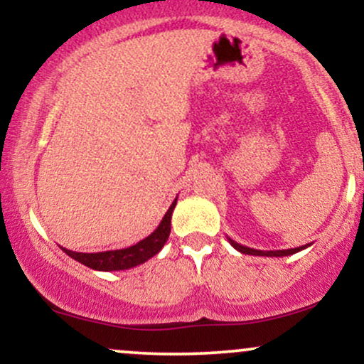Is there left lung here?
I'll return each mask as SVG.
<instances>
[{"label":"left lung","instance_id":"8db88e82","mask_svg":"<svg viewBox=\"0 0 364 364\" xmlns=\"http://www.w3.org/2000/svg\"><path fill=\"white\" fill-rule=\"evenodd\" d=\"M228 241L231 243L232 248H236L240 253H245V255H255V257H287V255H294L298 252H301V250L308 248L310 245H304V246H299V248H291V250H270V252H263V250H255V248H248V246H243L240 243H236L235 240H231V237H228Z\"/></svg>","mask_w":364,"mask_h":364}]
</instances>
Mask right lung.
I'll use <instances>...</instances> for the list:
<instances>
[{"label":"right lung","mask_w":364,"mask_h":364,"mask_svg":"<svg viewBox=\"0 0 364 364\" xmlns=\"http://www.w3.org/2000/svg\"><path fill=\"white\" fill-rule=\"evenodd\" d=\"M178 196L174 198V202L171 203V207L166 212V215L162 217L161 224L157 225L156 231L152 235H149L145 240L139 241L136 245L128 246V248L121 250H109V252H97V253H82V252H72V250H66L60 246L68 257H72L73 260L83 263L89 269L99 270V272H112V270H128L132 267L145 263L149 258H152L154 255H157L162 250V246L168 241L169 232H171V215H173L174 207H176Z\"/></svg>","instance_id":"right-lung-1"}]
</instances>
